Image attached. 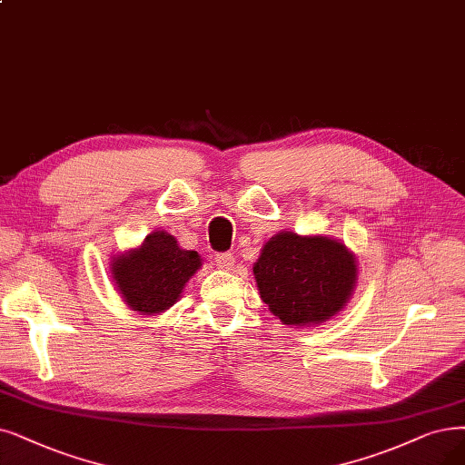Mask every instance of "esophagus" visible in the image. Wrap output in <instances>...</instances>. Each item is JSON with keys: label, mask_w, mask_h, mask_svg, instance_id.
<instances>
[{"label": "esophagus", "mask_w": 465, "mask_h": 465, "mask_svg": "<svg viewBox=\"0 0 465 465\" xmlns=\"http://www.w3.org/2000/svg\"><path fill=\"white\" fill-rule=\"evenodd\" d=\"M215 263H217L223 271H231L232 265H234V255H232L231 252L217 253V255H215Z\"/></svg>", "instance_id": "34e87169"}]
</instances>
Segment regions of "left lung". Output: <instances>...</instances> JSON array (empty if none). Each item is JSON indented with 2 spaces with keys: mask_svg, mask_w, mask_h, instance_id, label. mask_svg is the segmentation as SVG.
Returning a JSON list of instances; mask_svg holds the SVG:
<instances>
[{
  "mask_svg": "<svg viewBox=\"0 0 465 465\" xmlns=\"http://www.w3.org/2000/svg\"><path fill=\"white\" fill-rule=\"evenodd\" d=\"M262 300L282 324L319 326L349 303L359 281V262L330 234L281 231L253 263Z\"/></svg>",
  "mask_w": 465,
  "mask_h": 465,
  "instance_id": "left-lung-1",
  "label": "left lung"
}]
</instances>
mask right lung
Instances as JSON below:
<instances>
[{"instance_id":"1","label":"right lung","mask_w":465,"mask_h":465,"mask_svg":"<svg viewBox=\"0 0 465 465\" xmlns=\"http://www.w3.org/2000/svg\"><path fill=\"white\" fill-rule=\"evenodd\" d=\"M200 267L198 252L183 250L173 234L154 231L137 248L114 255L110 274L129 309L156 317L179 302Z\"/></svg>"}]
</instances>
